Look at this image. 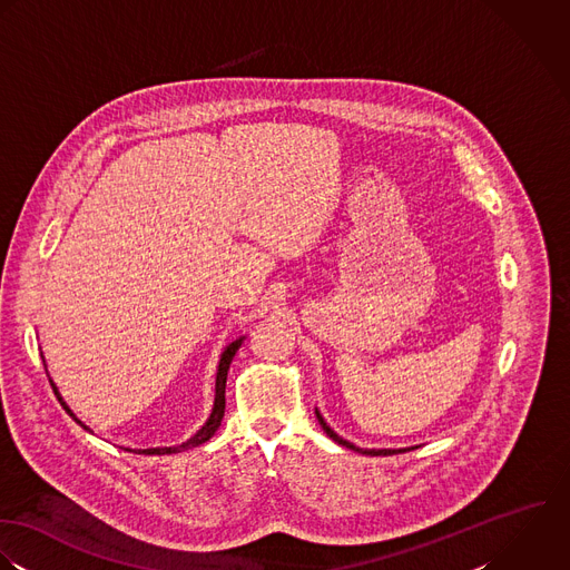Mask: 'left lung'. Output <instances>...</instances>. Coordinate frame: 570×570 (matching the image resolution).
I'll list each match as a JSON object with an SVG mask.
<instances>
[{
	"label": "left lung",
	"instance_id": "1",
	"mask_svg": "<svg viewBox=\"0 0 570 570\" xmlns=\"http://www.w3.org/2000/svg\"><path fill=\"white\" fill-rule=\"evenodd\" d=\"M317 419H320V425L324 428V432L335 441V443H340L343 448H347V450H356L352 443H347V441H343L342 436H337L328 425H326V421L320 416V412H317ZM356 452H363V450H356ZM401 452H407V450H365L363 454L367 455H392V454H401Z\"/></svg>",
	"mask_w": 570,
	"mask_h": 570
}]
</instances>
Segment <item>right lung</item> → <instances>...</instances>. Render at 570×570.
Segmentation results:
<instances>
[{
	"label": "right lung",
	"instance_id": "obj_1",
	"mask_svg": "<svg viewBox=\"0 0 570 570\" xmlns=\"http://www.w3.org/2000/svg\"><path fill=\"white\" fill-rule=\"evenodd\" d=\"M239 345H242V340H237V342L230 343L227 350L223 352V358H220V367H218V376H216V403H214V412H212V416H209V421H207V425L194 436V439H189L187 443H183L180 448H158V450H140L138 454H176V452H185V450H191V448H198V445H203L205 441H209L214 434H216V430L220 428V423H223V416H225V387H227V374L228 367H230V361H233V356H235V352L239 350ZM52 385V390H55V394H57V399H59V403L63 405V410L83 428V430H88L70 410H68V405L63 403V399L59 396V392H57V387H55V383H50Z\"/></svg>",
	"mask_w": 570,
	"mask_h": 570
}]
</instances>
